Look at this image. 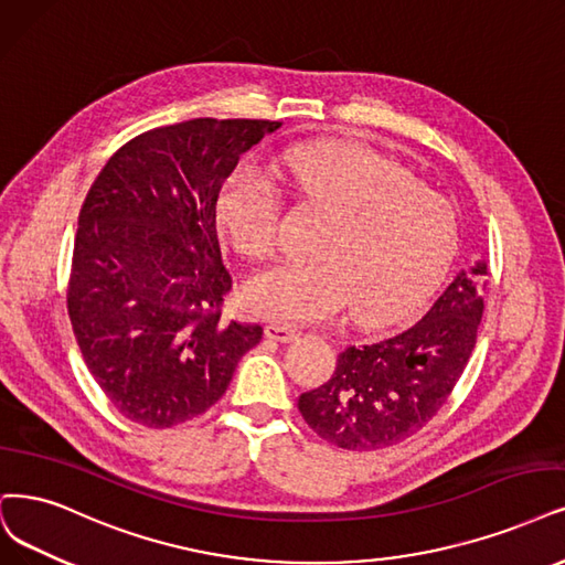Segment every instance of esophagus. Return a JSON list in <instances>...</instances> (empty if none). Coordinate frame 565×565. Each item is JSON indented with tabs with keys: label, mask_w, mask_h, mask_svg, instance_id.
I'll list each match as a JSON object with an SVG mask.
<instances>
[{
	"label": "esophagus",
	"mask_w": 565,
	"mask_h": 565,
	"mask_svg": "<svg viewBox=\"0 0 565 565\" xmlns=\"http://www.w3.org/2000/svg\"><path fill=\"white\" fill-rule=\"evenodd\" d=\"M298 335H300V332L296 328L284 326V323H267L265 326V338L275 340V342H281V344H288V342L298 340Z\"/></svg>",
	"instance_id": "1"
}]
</instances>
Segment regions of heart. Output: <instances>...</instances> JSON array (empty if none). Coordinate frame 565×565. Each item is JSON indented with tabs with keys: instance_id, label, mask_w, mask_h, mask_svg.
<instances>
[{
	"instance_id": "1",
	"label": "heart",
	"mask_w": 565,
	"mask_h": 565,
	"mask_svg": "<svg viewBox=\"0 0 565 565\" xmlns=\"http://www.w3.org/2000/svg\"><path fill=\"white\" fill-rule=\"evenodd\" d=\"M279 172L294 193L328 209L315 260L279 263L250 277L244 296L260 317L321 323L353 307L365 326H388L422 307L458 254L454 204L407 167L363 143L317 141L288 149ZM218 227L237 254L258 260L279 239V188L239 167L221 188Z\"/></svg>"
}]
</instances>
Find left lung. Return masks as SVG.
<instances>
[{
  "label": "left lung",
  "instance_id": "8db88e82",
  "mask_svg": "<svg viewBox=\"0 0 565 565\" xmlns=\"http://www.w3.org/2000/svg\"><path fill=\"white\" fill-rule=\"evenodd\" d=\"M487 265L461 271L428 315L401 335L349 347L332 377L300 395L307 426L349 451L393 447L443 409L472 356L484 315Z\"/></svg>",
  "mask_w": 565,
  "mask_h": 565
}]
</instances>
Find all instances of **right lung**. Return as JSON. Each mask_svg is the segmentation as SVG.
Returning <instances> with one entry per match:
<instances>
[{
	"mask_svg": "<svg viewBox=\"0 0 565 565\" xmlns=\"http://www.w3.org/2000/svg\"><path fill=\"white\" fill-rule=\"evenodd\" d=\"M277 120L193 118L137 135L102 167L78 214L67 309L109 403L172 428L221 401L260 326L223 319L233 288L216 200Z\"/></svg>",
	"mask_w": 565,
	"mask_h": 565,
	"instance_id": "obj_1",
	"label": "right lung"
}]
</instances>
